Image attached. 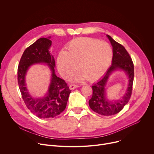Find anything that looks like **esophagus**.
<instances>
[{
    "instance_id": "esophagus-1",
    "label": "esophagus",
    "mask_w": 154,
    "mask_h": 154,
    "mask_svg": "<svg viewBox=\"0 0 154 154\" xmlns=\"http://www.w3.org/2000/svg\"><path fill=\"white\" fill-rule=\"evenodd\" d=\"M79 85H75V84H72L69 86V88L71 90H74L77 87H79Z\"/></svg>"
}]
</instances>
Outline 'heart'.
I'll return each instance as SVG.
<instances>
[{
    "mask_svg": "<svg viewBox=\"0 0 154 154\" xmlns=\"http://www.w3.org/2000/svg\"><path fill=\"white\" fill-rule=\"evenodd\" d=\"M67 51L62 50L57 59L60 74L65 78L73 75L77 69L80 72L77 81L87 79L90 82L101 77L108 69L112 50L106 42L88 38L79 37L71 40L67 45Z\"/></svg>",
    "mask_w": 154,
    "mask_h": 154,
    "instance_id": "b5f03b06",
    "label": "heart"
}]
</instances>
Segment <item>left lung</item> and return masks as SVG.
<instances>
[{
	"mask_svg": "<svg viewBox=\"0 0 154 154\" xmlns=\"http://www.w3.org/2000/svg\"><path fill=\"white\" fill-rule=\"evenodd\" d=\"M107 37L113 47L112 63L103 77L92 86L93 95L89 100V106L97 114L104 116H110L119 113L130 99L134 80V64L125 47L110 35H107ZM118 69H123L128 75L129 83L128 91L122 100L109 102L105 97V85L111 73Z\"/></svg>",
	"mask_w": 154,
	"mask_h": 154,
	"instance_id": "left-lung-1",
	"label": "left lung"
}]
</instances>
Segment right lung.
<instances>
[{
  "mask_svg": "<svg viewBox=\"0 0 154 154\" xmlns=\"http://www.w3.org/2000/svg\"><path fill=\"white\" fill-rule=\"evenodd\" d=\"M50 37L40 38L24 51L18 67V83L23 100L31 112L41 119L53 118L66 109L71 90L66 82L55 74V61L49 51ZM48 64L52 71V80L47 94L42 99L32 98L28 92L25 76L29 67L35 63Z\"/></svg>",
  "mask_w": 154,
  "mask_h": 154,
  "instance_id": "obj_1",
  "label": "right lung"
}]
</instances>
